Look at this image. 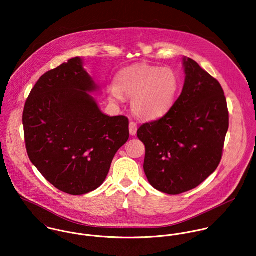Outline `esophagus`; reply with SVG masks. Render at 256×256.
<instances>
[{"instance_id":"34e87169","label":"esophagus","mask_w":256,"mask_h":256,"mask_svg":"<svg viewBox=\"0 0 256 256\" xmlns=\"http://www.w3.org/2000/svg\"><path fill=\"white\" fill-rule=\"evenodd\" d=\"M138 132V124L134 122H130V136H136Z\"/></svg>"}]
</instances>
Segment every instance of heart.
Here are the masks:
<instances>
[{
    "label": "heart",
    "instance_id": "heart-1",
    "mask_svg": "<svg viewBox=\"0 0 256 256\" xmlns=\"http://www.w3.org/2000/svg\"><path fill=\"white\" fill-rule=\"evenodd\" d=\"M178 88L179 80L172 69L138 64L120 71L115 84L108 88V96L114 102L132 98V109L138 118L154 120L172 109Z\"/></svg>",
    "mask_w": 256,
    "mask_h": 256
}]
</instances>
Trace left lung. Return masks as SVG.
I'll return each mask as SVG.
<instances>
[{
    "label": "left lung",
    "instance_id": "obj_1",
    "mask_svg": "<svg viewBox=\"0 0 256 256\" xmlns=\"http://www.w3.org/2000/svg\"><path fill=\"white\" fill-rule=\"evenodd\" d=\"M185 82L172 109L143 124L144 172L158 191L178 195L192 190L216 170L229 128L224 92L193 59L183 58Z\"/></svg>",
    "mask_w": 256,
    "mask_h": 256
}]
</instances>
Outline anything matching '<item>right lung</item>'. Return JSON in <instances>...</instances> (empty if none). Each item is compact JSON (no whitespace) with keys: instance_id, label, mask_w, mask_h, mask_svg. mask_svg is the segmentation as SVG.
Wrapping results in <instances>:
<instances>
[{"instance_id":"right-lung-1","label":"right lung","mask_w":256,"mask_h":256,"mask_svg":"<svg viewBox=\"0 0 256 256\" xmlns=\"http://www.w3.org/2000/svg\"><path fill=\"white\" fill-rule=\"evenodd\" d=\"M96 90L75 58L38 80L23 110L30 160L50 184L74 196L98 188L130 138L128 118L103 114L88 94Z\"/></svg>"}]
</instances>
